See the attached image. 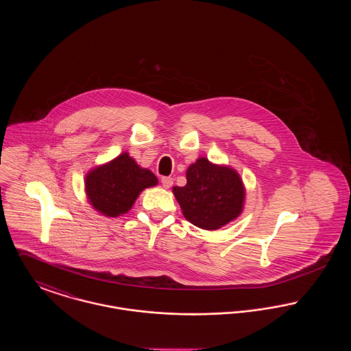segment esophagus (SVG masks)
<instances>
[{"mask_svg":"<svg viewBox=\"0 0 351 351\" xmlns=\"http://www.w3.org/2000/svg\"><path fill=\"white\" fill-rule=\"evenodd\" d=\"M172 184H173V179H172V178H162V185H163L166 189L171 188Z\"/></svg>","mask_w":351,"mask_h":351,"instance_id":"1","label":"esophagus"}]
</instances>
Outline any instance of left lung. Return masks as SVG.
Listing matches in <instances>:
<instances>
[{
  "mask_svg": "<svg viewBox=\"0 0 351 351\" xmlns=\"http://www.w3.org/2000/svg\"><path fill=\"white\" fill-rule=\"evenodd\" d=\"M185 175L186 184L173 186L172 192L191 223L204 230H217L242 215L246 188L234 168L200 156Z\"/></svg>",
  "mask_w": 351,
  "mask_h": 351,
  "instance_id": "1",
  "label": "left lung"
}]
</instances>
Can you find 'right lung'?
<instances>
[{
	"label": "right lung",
	"instance_id": "add662e5",
	"mask_svg": "<svg viewBox=\"0 0 351 351\" xmlns=\"http://www.w3.org/2000/svg\"><path fill=\"white\" fill-rule=\"evenodd\" d=\"M85 195L92 208L105 217L128 213L146 188L158 185V178L138 166L129 152H122L85 175Z\"/></svg>",
	"mask_w": 351,
	"mask_h": 351
}]
</instances>
